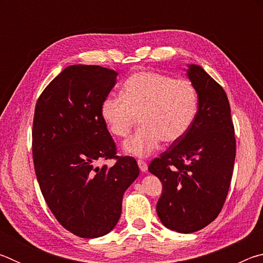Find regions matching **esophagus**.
<instances>
[{
	"instance_id": "1",
	"label": "esophagus",
	"mask_w": 263,
	"mask_h": 263,
	"mask_svg": "<svg viewBox=\"0 0 263 263\" xmlns=\"http://www.w3.org/2000/svg\"><path fill=\"white\" fill-rule=\"evenodd\" d=\"M138 166H139V169L141 172H146L147 171V163H146L144 160H138Z\"/></svg>"
}]
</instances>
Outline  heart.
Masks as SVG:
<instances>
[{
	"label": "heart",
	"instance_id": "heart-1",
	"mask_svg": "<svg viewBox=\"0 0 263 263\" xmlns=\"http://www.w3.org/2000/svg\"><path fill=\"white\" fill-rule=\"evenodd\" d=\"M199 96L194 83L157 72H138L124 82L121 97H106L101 117L111 135L125 138L139 118L141 127L124 142L126 154L146 158L161 141L174 144L194 124Z\"/></svg>",
	"mask_w": 263,
	"mask_h": 263
}]
</instances>
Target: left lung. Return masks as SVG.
<instances>
[{
  "label": "left lung",
  "mask_w": 263,
  "mask_h": 263,
  "mask_svg": "<svg viewBox=\"0 0 263 263\" xmlns=\"http://www.w3.org/2000/svg\"><path fill=\"white\" fill-rule=\"evenodd\" d=\"M186 75L198 91L197 116L185 136L148 166L162 183L157 204L160 220L179 233L202 230L219 215L237 148L224 89L201 66L189 65Z\"/></svg>",
  "instance_id": "1"
}]
</instances>
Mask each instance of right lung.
Returning a JSON list of instances; mask_svg holds the SVG:
<instances>
[{
    "label": "right lung",
    "instance_id": "right-lung-1",
    "mask_svg": "<svg viewBox=\"0 0 263 263\" xmlns=\"http://www.w3.org/2000/svg\"><path fill=\"white\" fill-rule=\"evenodd\" d=\"M118 73L73 65L53 79L34 109L32 155L42 194L57 220L81 238H99L118 222L125 190L138 175L132 157H117L101 105ZM115 158L112 167H96Z\"/></svg>",
    "mask_w": 263,
    "mask_h": 263
}]
</instances>
